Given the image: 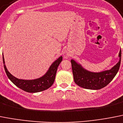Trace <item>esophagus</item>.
<instances>
[{"label":"esophagus","instance_id":"1","mask_svg":"<svg viewBox=\"0 0 123 123\" xmlns=\"http://www.w3.org/2000/svg\"><path fill=\"white\" fill-rule=\"evenodd\" d=\"M68 57V56L67 55H64V58L65 59H67Z\"/></svg>","mask_w":123,"mask_h":123}]
</instances>
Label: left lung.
<instances>
[{"instance_id": "1", "label": "left lung", "mask_w": 123, "mask_h": 123, "mask_svg": "<svg viewBox=\"0 0 123 123\" xmlns=\"http://www.w3.org/2000/svg\"><path fill=\"white\" fill-rule=\"evenodd\" d=\"M118 57L119 60L115 66L109 70L94 72L89 71L74 59H71L72 73L75 83L79 87L90 90H100L106 85L113 79L119 70L121 59V50Z\"/></svg>"}]
</instances>
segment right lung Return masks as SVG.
Here are the masks:
<instances>
[{"instance_id":"obj_1","label":"right lung","mask_w":123,"mask_h":123,"mask_svg":"<svg viewBox=\"0 0 123 123\" xmlns=\"http://www.w3.org/2000/svg\"><path fill=\"white\" fill-rule=\"evenodd\" d=\"M62 61V57L60 56L52 63V64L50 66L45 74H44L41 77L32 80L20 79L14 77L8 72L5 64V60L3 54L4 67L8 79L17 87L29 93L39 92L47 90L51 87V85H53L55 80L57 68Z\"/></svg>"}]
</instances>
